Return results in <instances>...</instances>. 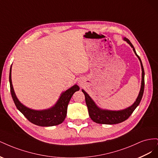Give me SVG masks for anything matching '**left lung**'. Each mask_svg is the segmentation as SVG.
I'll use <instances>...</instances> for the list:
<instances>
[{
	"label": "left lung",
	"instance_id": "left-lung-1",
	"mask_svg": "<svg viewBox=\"0 0 158 158\" xmlns=\"http://www.w3.org/2000/svg\"><path fill=\"white\" fill-rule=\"evenodd\" d=\"M123 40L127 41V43L131 45L132 48L135 55L139 59L140 62L141 69H142V82H141V87L139 94L138 97L131 106L128 107L126 109L122 110H118V111H112V110L103 109L99 107L94 100L91 98V97L82 89V92L84 94L85 103L87 105L88 109L89 115L92 120L99 124H104V125H114V124H118L126 121L127 119L131 115V114L135 111V109L138 107V105L140 104L141 99L142 98L143 94H144V70L143 68V65L142 63L141 59L137 54L135 47L132 45L131 41L128 40L127 38L124 37Z\"/></svg>",
	"mask_w": 158,
	"mask_h": 158
}]
</instances>
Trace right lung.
<instances>
[{
	"label": "right lung",
	"mask_w": 158,
	"mask_h": 158,
	"mask_svg": "<svg viewBox=\"0 0 158 158\" xmlns=\"http://www.w3.org/2000/svg\"><path fill=\"white\" fill-rule=\"evenodd\" d=\"M11 72L12 65L10 69L9 82L12 99L17 109L27 118L28 121L40 127L55 126L64 121L67 113V107L70 100L74 93L80 89L78 85L75 84L62 93L56 103L51 108L44 110H35L25 106L17 98L12 83Z\"/></svg>",
	"instance_id": "right-lung-1"
}]
</instances>
